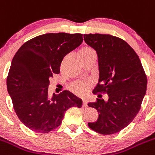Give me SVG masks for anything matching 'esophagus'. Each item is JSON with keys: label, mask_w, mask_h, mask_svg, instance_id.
<instances>
[{"label": "esophagus", "mask_w": 155, "mask_h": 155, "mask_svg": "<svg viewBox=\"0 0 155 155\" xmlns=\"http://www.w3.org/2000/svg\"><path fill=\"white\" fill-rule=\"evenodd\" d=\"M82 106L84 107V108H86V107L88 106L87 101H86V99H83V101H82Z\"/></svg>", "instance_id": "34e87169"}]
</instances>
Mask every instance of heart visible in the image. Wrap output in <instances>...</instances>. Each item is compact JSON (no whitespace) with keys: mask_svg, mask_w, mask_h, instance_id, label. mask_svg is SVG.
Instances as JSON below:
<instances>
[{"mask_svg":"<svg viewBox=\"0 0 155 155\" xmlns=\"http://www.w3.org/2000/svg\"><path fill=\"white\" fill-rule=\"evenodd\" d=\"M92 55H95V52L93 51V50L90 47H86L79 50L78 53V57L79 60H82ZM89 86H90V84L89 82H78L71 86V90L79 95H84L87 92Z\"/></svg>","mask_w":155,"mask_h":155,"instance_id":"heart-1","label":"heart"}]
</instances>
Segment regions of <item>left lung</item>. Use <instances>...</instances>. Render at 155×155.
<instances>
[{
    "label": "left lung",
    "instance_id": "8db88e82",
    "mask_svg": "<svg viewBox=\"0 0 155 155\" xmlns=\"http://www.w3.org/2000/svg\"><path fill=\"white\" fill-rule=\"evenodd\" d=\"M84 40L97 53L99 80L93 92H105L108 99L89 102L99 118L89 122L91 129L102 134L118 132L133 121L147 89V77L141 60L129 45L108 34H84Z\"/></svg>",
    "mask_w": 155,
    "mask_h": 155
}]
</instances>
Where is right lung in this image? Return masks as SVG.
I'll return each mask as SVG.
<instances>
[{"mask_svg": "<svg viewBox=\"0 0 155 155\" xmlns=\"http://www.w3.org/2000/svg\"><path fill=\"white\" fill-rule=\"evenodd\" d=\"M83 41L80 34H46L28 40L17 50L7 78V88L17 117L25 126L48 133L60 126L71 107L82 100L69 91L49 96L50 79L60 73L65 56Z\"/></svg>", "mask_w": 155, "mask_h": 155, "instance_id": "right-lung-1", "label": "right lung"}]
</instances>
